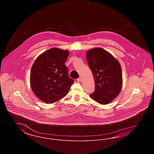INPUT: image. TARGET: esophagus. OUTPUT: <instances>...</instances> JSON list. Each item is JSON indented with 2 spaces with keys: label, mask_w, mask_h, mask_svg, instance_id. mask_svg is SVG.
I'll list each match as a JSON object with an SVG mask.
<instances>
[{
  "label": "esophagus",
  "mask_w": 154,
  "mask_h": 154,
  "mask_svg": "<svg viewBox=\"0 0 154 154\" xmlns=\"http://www.w3.org/2000/svg\"><path fill=\"white\" fill-rule=\"evenodd\" d=\"M77 82H81L82 80H81V78H79V79H77Z\"/></svg>",
  "instance_id": "1"
}]
</instances>
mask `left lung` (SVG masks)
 I'll use <instances>...</instances> for the list:
<instances>
[{"instance_id": "left-lung-1", "label": "left lung", "mask_w": 154, "mask_h": 154, "mask_svg": "<svg viewBox=\"0 0 154 154\" xmlns=\"http://www.w3.org/2000/svg\"><path fill=\"white\" fill-rule=\"evenodd\" d=\"M86 58L95 83V90L90 97L101 104L111 102L122 86L119 62L110 52L99 47L87 51Z\"/></svg>"}]
</instances>
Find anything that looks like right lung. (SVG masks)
Instances as JSON below:
<instances>
[{
    "label": "right lung",
    "mask_w": 154,
    "mask_h": 154,
    "mask_svg": "<svg viewBox=\"0 0 154 154\" xmlns=\"http://www.w3.org/2000/svg\"><path fill=\"white\" fill-rule=\"evenodd\" d=\"M69 55L68 51L52 48L40 54L33 63L30 74V87L43 102L51 104L68 94L74 82L65 65Z\"/></svg>",
    "instance_id": "right-lung-1"
}]
</instances>
